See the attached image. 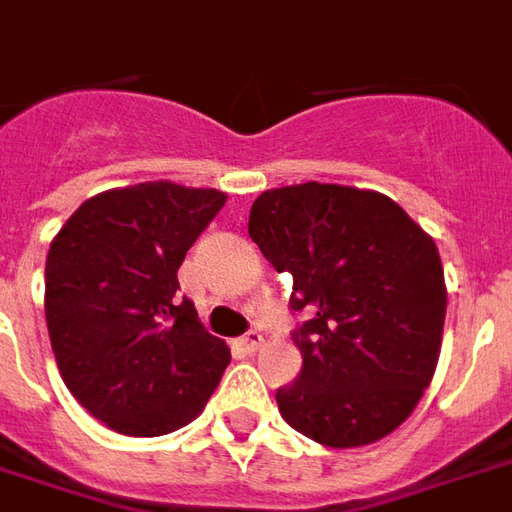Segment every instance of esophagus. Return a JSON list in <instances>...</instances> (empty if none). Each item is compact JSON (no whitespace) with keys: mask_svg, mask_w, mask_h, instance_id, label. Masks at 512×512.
<instances>
[{"mask_svg":"<svg viewBox=\"0 0 512 512\" xmlns=\"http://www.w3.org/2000/svg\"><path fill=\"white\" fill-rule=\"evenodd\" d=\"M238 345H241L244 351H257V348L263 345V334L257 332V329H249V332L238 340Z\"/></svg>","mask_w":512,"mask_h":512,"instance_id":"esophagus-1","label":"esophagus"}]
</instances>
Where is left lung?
<instances>
[{
  "label": "left lung",
  "instance_id": "8db88e82",
  "mask_svg": "<svg viewBox=\"0 0 512 512\" xmlns=\"http://www.w3.org/2000/svg\"><path fill=\"white\" fill-rule=\"evenodd\" d=\"M249 235L293 277L290 310L307 312L279 414L337 450L389 436L439 362L447 288L433 238L386 194L318 180L263 191Z\"/></svg>",
  "mask_w": 512,
  "mask_h": 512
}]
</instances>
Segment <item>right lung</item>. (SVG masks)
<instances>
[{"instance_id":"1","label":"right lung","mask_w":512,"mask_h":512,"mask_svg":"<svg viewBox=\"0 0 512 512\" xmlns=\"http://www.w3.org/2000/svg\"><path fill=\"white\" fill-rule=\"evenodd\" d=\"M227 194L169 180L82 202L46 257V323L71 395L123 436H164L200 414L230 365L175 293L191 244Z\"/></svg>"}]
</instances>
